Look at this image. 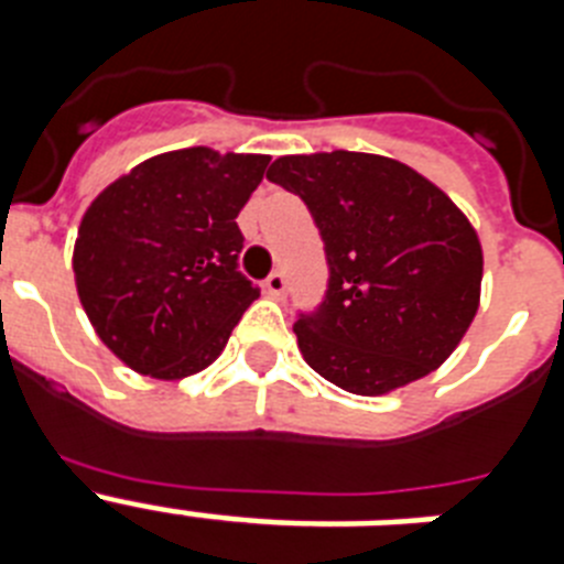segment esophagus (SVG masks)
<instances>
[{
    "label": "esophagus",
    "mask_w": 564,
    "mask_h": 564,
    "mask_svg": "<svg viewBox=\"0 0 564 564\" xmlns=\"http://www.w3.org/2000/svg\"><path fill=\"white\" fill-rule=\"evenodd\" d=\"M285 288H288V282H285V273L273 271L271 276L265 279V291H268V296H273V299H282V296H285Z\"/></svg>",
    "instance_id": "esophagus-1"
}]
</instances>
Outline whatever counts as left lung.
<instances>
[{"instance_id": "left-lung-1", "label": "left lung", "mask_w": 564, "mask_h": 564, "mask_svg": "<svg viewBox=\"0 0 564 564\" xmlns=\"http://www.w3.org/2000/svg\"><path fill=\"white\" fill-rule=\"evenodd\" d=\"M268 181L299 194L330 285L293 325L302 358L352 395H387L455 352L480 307L482 246L443 188L370 152L285 154Z\"/></svg>"}]
</instances>
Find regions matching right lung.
<instances>
[{
	"label": "right lung",
	"instance_id": "add662e5",
	"mask_svg": "<svg viewBox=\"0 0 564 564\" xmlns=\"http://www.w3.org/2000/svg\"><path fill=\"white\" fill-rule=\"evenodd\" d=\"M268 154L208 147L154 154L84 212L73 248L89 325L138 376L181 381L206 370L259 299L237 271V217Z\"/></svg>",
	"mask_w": 564,
	"mask_h": 564
}]
</instances>
